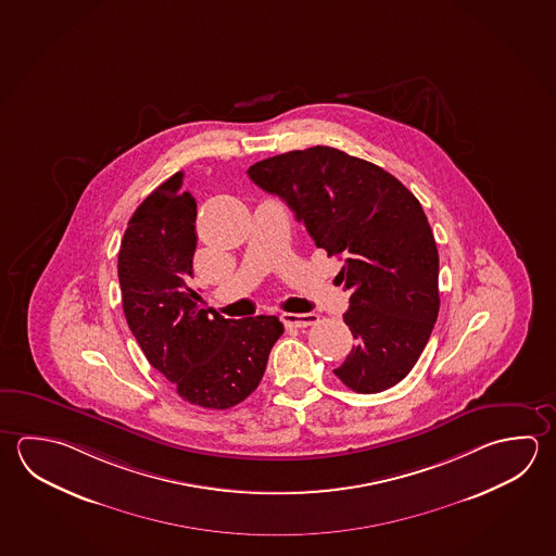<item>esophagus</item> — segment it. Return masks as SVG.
<instances>
[{
    "instance_id": "34e87169",
    "label": "esophagus",
    "mask_w": 556,
    "mask_h": 556,
    "mask_svg": "<svg viewBox=\"0 0 556 556\" xmlns=\"http://www.w3.org/2000/svg\"><path fill=\"white\" fill-rule=\"evenodd\" d=\"M282 321L286 327H295V329H302V327H309L319 321V315L317 314H282Z\"/></svg>"
}]
</instances>
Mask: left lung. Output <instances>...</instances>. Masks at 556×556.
<instances>
[{"mask_svg": "<svg viewBox=\"0 0 556 556\" xmlns=\"http://www.w3.org/2000/svg\"><path fill=\"white\" fill-rule=\"evenodd\" d=\"M249 178L282 198L315 244L339 254L356 339L334 368L346 388L378 394L402 382L439 315V253L424 207L390 172L331 147L256 162Z\"/></svg>", "mask_w": 556, "mask_h": 556, "instance_id": "8db88e82", "label": "left lung"}]
</instances>
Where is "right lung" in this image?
Segmentation results:
<instances>
[{
	"instance_id": "obj_1",
	"label": "right lung",
	"mask_w": 556,
	"mask_h": 556,
	"mask_svg": "<svg viewBox=\"0 0 556 556\" xmlns=\"http://www.w3.org/2000/svg\"><path fill=\"white\" fill-rule=\"evenodd\" d=\"M182 172L135 210L123 235L117 274L131 333L178 395L205 409H229L253 394L283 333L276 315L225 319L190 288L198 205Z\"/></svg>"
}]
</instances>
